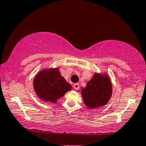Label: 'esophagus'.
Segmentation results:
<instances>
[{"label":"esophagus","mask_w":146,"mask_h":146,"mask_svg":"<svg viewBox=\"0 0 146 146\" xmlns=\"http://www.w3.org/2000/svg\"><path fill=\"white\" fill-rule=\"evenodd\" d=\"M73 87H74V89H75V90H79V88H80L79 84H78V83H75L74 85H73Z\"/></svg>","instance_id":"obj_1"}]
</instances>
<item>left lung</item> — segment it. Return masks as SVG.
<instances>
[{"label": "left lung", "instance_id": "obj_1", "mask_svg": "<svg viewBox=\"0 0 146 146\" xmlns=\"http://www.w3.org/2000/svg\"><path fill=\"white\" fill-rule=\"evenodd\" d=\"M113 94V87L108 74L94 73L93 78L81 89V95L87 108L94 109L108 104Z\"/></svg>", "mask_w": 146, "mask_h": 146}]
</instances>
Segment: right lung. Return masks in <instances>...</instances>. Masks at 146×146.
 <instances>
[{
  "instance_id": "obj_1",
  "label": "right lung",
  "mask_w": 146,
  "mask_h": 146,
  "mask_svg": "<svg viewBox=\"0 0 146 146\" xmlns=\"http://www.w3.org/2000/svg\"><path fill=\"white\" fill-rule=\"evenodd\" d=\"M33 86L40 100L54 104L72 89L57 67L44 68L38 72L33 79Z\"/></svg>"
}]
</instances>
